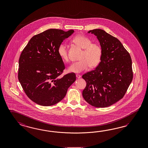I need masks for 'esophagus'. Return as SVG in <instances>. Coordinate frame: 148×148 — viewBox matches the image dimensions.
Here are the masks:
<instances>
[{
    "label": "esophagus",
    "mask_w": 148,
    "mask_h": 148,
    "mask_svg": "<svg viewBox=\"0 0 148 148\" xmlns=\"http://www.w3.org/2000/svg\"><path fill=\"white\" fill-rule=\"evenodd\" d=\"M76 77L77 78H81V76L80 75H76Z\"/></svg>",
    "instance_id": "34e87169"
}]
</instances>
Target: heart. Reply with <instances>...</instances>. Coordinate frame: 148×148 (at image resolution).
<instances>
[{
	"instance_id": "b5f03b06",
	"label": "heart",
	"mask_w": 148,
	"mask_h": 148,
	"mask_svg": "<svg viewBox=\"0 0 148 148\" xmlns=\"http://www.w3.org/2000/svg\"><path fill=\"white\" fill-rule=\"evenodd\" d=\"M73 42L78 47L83 49L79 59V61L72 64L69 68L68 71L73 73H80L88 68H94L99 64L101 60L102 50L98 43H92V40L88 37L77 36L73 39ZM58 53L64 61L68 60V50L66 45L62 42L58 47Z\"/></svg>"
}]
</instances>
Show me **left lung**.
<instances>
[{"label":"left lung","mask_w":148,"mask_h":148,"mask_svg":"<svg viewBox=\"0 0 148 148\" xmlns=\"http://www.w3.org/2000/svg\"><path fill=\"white\" fill-rule=\"evenodd\" d=\"M88 33L97 37L102 55L96 68L82 76L86 83L83 97L93 106L108 107L122 99L131 84V57L118 39L104 30L96 29Z\"/></svg>","instance_id":"1"}]
</instances>
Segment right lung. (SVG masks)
I'll return each instance as SVG.
<instances>
[{
    "label": "right lung",
    "instance_id": "1",
    "mask_svg": "<svg viewBox=\"0 0 148 148\" xmlns=\"http://www.w3.org/2000/svg\"><path fill=\"white\" fill-rule=\"evenodd\" d=\"M74 32L49 29L34 36L19 60L18 79L26 95L40 106H51L61 101L75 82L76 75H60L65 69L58 47Z\"/></svg>",
    "mask_w": 148,
    "mask_h": 148
}]
</instances>
